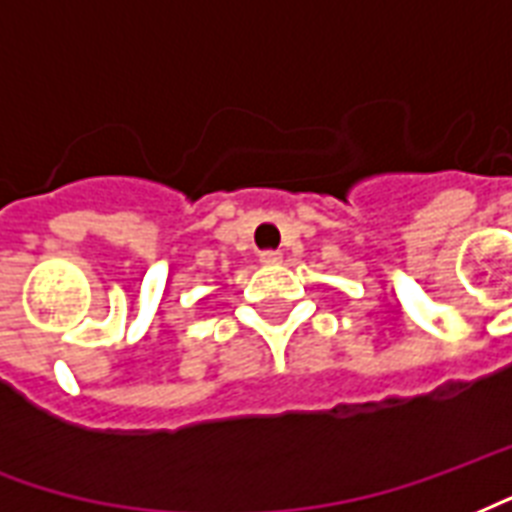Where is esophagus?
<instances>
[{
	"instance_id": "esophagus-1",
	"label": "esophagus",
	"mask_w": 512,
	"mask_h": 512,
	"mask_svg": "<svg viewBox=\"0 0 512 512\" xmlns=\"http://www.w3.org/2000/svg\"><path fill=\"white\" fill-rule=\"evenodd\" d=\"M260 263H263V266H279V263H282V252H271V249H268V252H260Z\"/></svg>"
}]
</instances>
